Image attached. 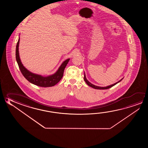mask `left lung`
<instances>
[{
    "label": "left lung",
    "mask_w": 148,
    "mask_h": 148,
    "mask_svg": "<svg viewBox=\"0 0 148 148\" xmlns=\"http://www.w3.org/2000/svg\"><path fill=\"white\" fill-rule=\"evenodd\" d=\"M123 79V78L121 79L120 80H119V82H116V83H115V84H114L113 85H110V86H107V87H99V86H95V85H93L91 83H90V82L88 81V80L86 79V75L84 74V80H85V82H86V84H87L88 86H89L90 87H91L93 88H94V89H109L110 88H112V87H113L114 86V85H116V84H118V82H121V80Z\"/></svg>",
    "instance_id": "1"
}]
</instances>
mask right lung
Listing matches in <instances>:
<instances>
[{
	"instance_id": "1",
	"label": "right lung",
	"mask_w": 148,
	"mask_h": 148,
	"mask_svg": "<svg viewBox=\"0 0 148 148\" xmlns=\"http://www.w3.org/2000/svg\"><path fill=\"white\" fill-rule=\"evenodd\" d=\"M19 43L20 38L18 40L16 47V59L21 73L27 80H28L29 82L32 84L40 87H49L55 86L61 80V79L63 77L64 69L70 60V59H68L64 61L59 67L56 73L53 75L47 77H43L41 75L35 74L27 70L21 62L18 52Z\"/></svg>"
}]
</instances>
